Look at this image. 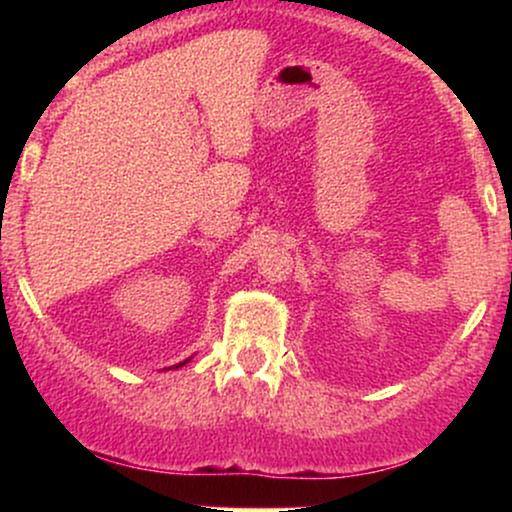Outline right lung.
Returning a JSON list of instances; mask_svg holds the SVG:
<instances>
[{
  "mask_svg": "<svg viewBox=\"0 0 512 512\" xmlns=\"http://www.w3.org/2000/svg\"><path fill=\"white\" fill-rule=\"evenodd\" d=\"M187 361H190V358H187ZM187 361H182V363H178V366H175V368H182V366H185V363H187Z\"/></svg>",
  "mask_w": 512,
  "mask_h": 512,
  "instance_id": "right-lung-1",
  "label": "right lung"
}]
</instances>
